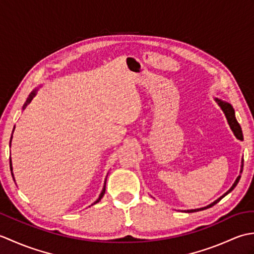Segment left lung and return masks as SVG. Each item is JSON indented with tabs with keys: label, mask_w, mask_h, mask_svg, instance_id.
Masks as SVG:
<instances>
[{
	"label": "left lung",
	"mask_w": 254,
	"mask_h": 254,
	"mask_svg": "<svg viewBox=\"0 0 254 254\" xmlns=\"http://www.w3.org/2000/svg\"><path fill=\"white\" fill-rule=\"evenodd\" d=\"M215 100H216V102L218 104V106L222 108V110L224 111V113H225V116H226V118H227V121H228V124H229V127H230V128H231V131L234 132V134H235V136L238 138V139H240V141H244V135H242V130H241V127H240V124L238 123V121H237V119H236V117H235V110H234V108H233V106H231L230 104H228V102H225V101H223V100H220V99H218V98H215ZM242 168H244V159H242V161H241V170H240V172H242ZM240 177L241 176H238L237 177V179H236V181H235V183L233 185V187H231L229 190L226 192L225 194H223L222 196H220L219 198H217L216 201H214L212 204H209V205H207V206H205V207H202V208H196V209H189V210H186V212H188V213H193V212H198V210H203V209H206V208H208V207H212L213 205H215V204H217L220 199H222L224 196H226L227 195L228 193H230L231 191L234 190V189L236 188V186L238 185V182H239V180H240Z\"/></svg>",
	"instance_id": "8db88e82"
}]
</instances>
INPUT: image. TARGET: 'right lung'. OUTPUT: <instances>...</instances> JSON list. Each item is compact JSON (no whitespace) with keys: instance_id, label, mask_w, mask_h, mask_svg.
<instances>
[{"instance_id":"right-lung-1","label":"right lung","mask_w":254,"mask_h":254,"mask_svg":"<svg viewBox=\"0 0 254 254\" xmlns=\"http://www.w3.org/2000/svg\"><path fill=\"white\" fill-rule=\"evenodd\" d=\"M36 93H37V90L35 89L34 91H32V93L29 95V97H28V98H27V100H26V102H25V105H24V107H23V109H25V108H26V106L27 105H28L29 104V102L32 100V98H34V97L36 96ZM10 141H12V137H10ZM10 144V143H9ZM9 166H10V171H12V160H10L9 159ZM13 175V174H12ZM105 192H106V181H105V186H104V189H102V191H101V193H100V195H99V197L98 198H97V201H95L94 202V204H96V203H98L99 201H100V199L102 198V196H104L105 195ZM91 205H93V204H91Z\"/></svg>"}]
</instances>
